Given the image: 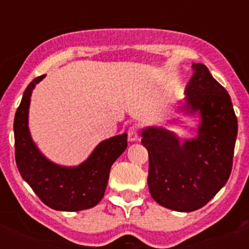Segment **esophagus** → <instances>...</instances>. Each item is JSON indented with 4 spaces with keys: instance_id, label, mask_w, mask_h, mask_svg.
<instances>
[{
    "instance_id": "1",
    "label": "esophagus",
    "mask_w": 249,
    "mask_h": 249,
    "mask_svg": "<svg viewBox=\"0 0 249 249\" xmlns=\"http://www.w3.org/2000/svg\"><path fill=\"white\" fill-rule=\"evenodd\" d=\"M127 133H128V141H131V142H136V141H138V132L136 127H131Z\"/></svg>"
}]
</instances>
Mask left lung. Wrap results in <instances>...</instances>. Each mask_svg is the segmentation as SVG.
Segmentation results:
<instances>
[{
	"label": "left lung",
	"mask_w": 249,
	"mask_h": 249,
	"mask_svg": "<svg viewBox=\"0 0 249 249\" xmlns=\"http://www.w3.org/2000/svg\"><path fill=\"white\" fill-rule=\"evenodd\" d=\"M178 109L198 114L197 136L178 137L162 127L141 131L148 151V188L160 206L192 212L206 206L230 178L238 123L230 94L202 63H193Z\"/></svg>",
	"instance_id": "1"
}]
</instances>
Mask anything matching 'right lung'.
Instances as JSON below:
<instances>
[{"instance_id": "right-lung-1", "label": "right lung", "mask_w": 249, "mask_h": 249, "mask_svg": "<svg viewBox=\"0 0 249 249\" xmlns=\"http://www.w3.org/2000/svg\"><path fill=\"white\" fill-rule=\"evenodd\" d=\"M46 77L35 78L23 92L15 114V156L22 178L52 210L76 212L94 207L105 196L109 169L127 148V133L102 141L78 166L53 163L37 148L28 128L31 94Z\"/></svg>"}]
</instances>
